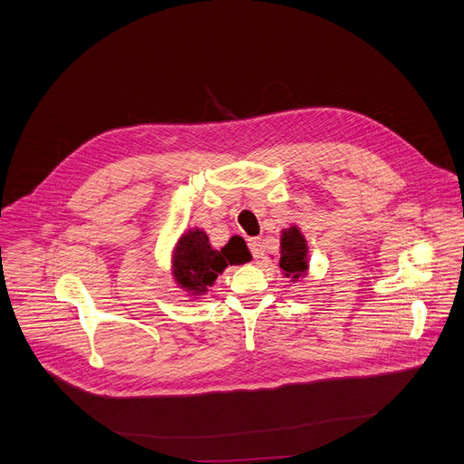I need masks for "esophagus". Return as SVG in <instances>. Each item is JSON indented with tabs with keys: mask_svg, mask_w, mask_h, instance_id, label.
<instances>
[{
	"mask_svg": "<svg viewBox=\"0 0 464 464\" xmlns=\"http://www.w3.org/2000/svg\"><path fill=\"white\" fill-rule=\"evenodd\" d=\"M247 246H249V251H251L253 258H260L262 256V244H260L258 238H249Z\"/></svg>",
	"mask_w": 464,
	"mask_h": 464,
	"instance_id": "obj_1",
	"label": "esophagus"
}]
</instances>
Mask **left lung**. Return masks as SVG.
Returning <instances> with one entry per match:
<instances>
[{"mask_svg":"<svg viewBox=\"0 0 464 464\" xmlns=\"http://www.w3.org/2000/svg\"><path fill=\"white\" fill-rule=\"evenodd\" d=\"M279 266L285 277L292 279L294 283L304 277L308 272V246L304 235L297 226L283 229Z\"/></svg>","mask_w":464,"mask_h":464,"instance_id":"1","label":"left lung"}]
</instances>
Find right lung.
<instances>
[{
    "instance_id": "obj_1",
    "label": "right lung",
    "mask_w": 464,
    "mask_h": 464,
    "mask_svg": "<svg viewBox=\"0 0 464 464\" xmlns=\"http://www.w3.org/2000/svg\"><path fill=\"white\" fill-rule=\"evenodd\" d=\"M247 258L249 251L238 240L231 238L222 249H213L206 231L194 227L183 233L172 249V277L190 295H204L227 266Z\"/></svg>"
}]
</instances>
